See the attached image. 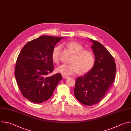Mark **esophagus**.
Here are the masks:
<instances>
[{
    "mask_svg": "<svg viewBox=\"0 0 131 131\" xmlns=\"http://www.w3.org/2000/svg\"><path fill=\"white\" fill-rule=\"evenodd\" d=\"M62 78H67V77H68L67 75H63V74L62 75Z\"/></svg>",
    "mask_w": 131,
    "mask_h": 131,
    "instance_id": "esophagus-1",
    "label": "esophagus"
}]
</instances>
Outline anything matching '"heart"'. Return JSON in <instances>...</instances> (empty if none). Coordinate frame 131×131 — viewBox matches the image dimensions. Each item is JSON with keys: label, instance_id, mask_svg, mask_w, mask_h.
I'll return each instance as SVG.
<instances>
[{"label": "heart", "instance_id": "1", "mask_svg": "<svg viewBox=\"0 0 131 131\" xmlns=\"http://www.w3.org/2000/svg\"><path fill=\"white\" fill-rule=\"evenodd\" d=\"M66 46L74 54L71 63H63L57 68V71L63 75H71L77 73H83L89 71L93 67L94 57L92 52L89 50L84 49V46L77 42L67 43ZM61 46H55L52 51L51 58L55 62L59 61V55Z\"/></svg>", "mask_w": 131, "mask_h": 131}]
</instances>
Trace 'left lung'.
Masks as SVG:
<instances>
[{
    "label": "left lung",
    "mask_w": 131,
    "mask_h": 131,
    "mask_svg": "<svg viewBox=\"0 0 131 131\" xmlns=\"http://www.w3.org/2000/svg\"><path fill=\"white\" fill-rule=\"evenodd\" d=\"M89 39L92 43L94 63L88 72L77 77L74 92L81 103L91 106L105 96L114 81L116 67L114 58L106 48L100 42Z\"/></svg>",
    "instance_id": "8db88e82"
}]
</instances>
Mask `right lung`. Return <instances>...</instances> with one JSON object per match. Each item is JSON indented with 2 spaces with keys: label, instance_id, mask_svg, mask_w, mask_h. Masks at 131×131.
<instances>
[{
  "label": "right lung",
  "instance_id": "obj_1",
  "mask_svg": "<svg viewBox=\"0 0 131 131\" xmlns=\"http://www.w3.org/2000/svg\"><path fill=\"white\" fill-rule=\"evenodd\" d=\"M62 37L42 36L26 44L17 57L15 77L23 95L41 103L48 100L62 79L60 73L48 76L54 70L52 51Z\"/></svg>",
  "mask_w": 131,
  "mask_h": 131
}]
</instances>
